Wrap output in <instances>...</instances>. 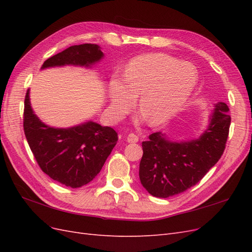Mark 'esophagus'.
<instances>
[{
    "label": "esophagus",
    "instance_id": "obj_1",
    "mask_svg": "<svg viewBox=\"0 0 252 252\" xmlns=\"http://www.w3.org/2000/svg\"><path fill=\"white\" fill-rule=\"evenodd\" d=\"M127 142L128 143H138L139 142V136L134 133H129L127 135Z\"/></svg>",
    "mask_w": 252,
    "mask_h": 252
}]
</instances>
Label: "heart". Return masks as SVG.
<instances>
[{
	"instance_id": "b5f03b06",
	"label": "heart",
	"mask_w": 252,
	"mask_h": 252,
	"mask_svg": "<svg viewBox=\"0 0 252 252\" xmlns=\"http://www.w3.org/2000/svg\"><path fill=\"white\" fill-rule=\"evenodd\" d=\"M199 75L189 63L164 53L135 57L128 63L123 75L110 80V110L121 118L139 97V107L154 125L168 121L194 91Z\"/></svg>"
}]
</instances>
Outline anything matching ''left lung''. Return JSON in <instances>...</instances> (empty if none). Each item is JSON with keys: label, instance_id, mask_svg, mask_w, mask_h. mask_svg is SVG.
Returning <instances> with one entry per match:
<instances>
[{"label": "left lung", "instance_id": "8db88e82", "mask_svg": "<svg viewBox=\"0 0 252 252\" xmlns=\"http://www.w3.org/2000/svg\"><path fill=\"white\" fill-rule=\"evenodd\" d=\"M229 108L224 102L215 105L209 124L197 139L172 141L162 132L142 143L141 184L157 197H169L200 182L222 157L229 133Z\"/></svg>", "mask_w": 252, "mask_h": 252}]
</instances>
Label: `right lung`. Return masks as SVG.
Returning a JSON list of instances; mask_svg holds the SVG:
<instances>
[{"mask_svg":"<svg viewBox=\"0 0 252 252\" xmlns=\"http://www.w3.org/2000/svg\"><path fill=\"white\" fill-rule=\"evenodd\" d=\"M103 58L96 44L73 45L45 61L41 69L66 65L91 68ZM24 132L41 169L52 180L71 188L93 181L118 142L113 128L93 121L68 128L43 123L32 110L29 89L24 104Z\"/></svg>","mask_w":252,"mask_h":252,"instance_id":"obj_1","label":"right lung"}]
</instances>
